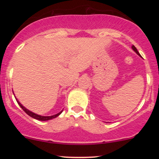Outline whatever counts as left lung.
Here are the masks:
<instances>
[{
	"mask_svg": "<svg viewBox=\"0 0 159 159\" xmlns=\"http://www.w3.org/2000/svg\"><path fill=\"white\" fill-rule=\"evenodd\" d=\"M132 49H133V50H134V52H135L137 53V54H138V55H139V56H140V53L138 52V50H137V48H135V47H134V45H132Z\"/></svg>",
	"mask_w": 159,
	"mask_h": 159,
	"instance_id": "8db88e82",
	"label": "left lung"
}]
</instances>
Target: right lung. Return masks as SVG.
Listing matches in <instances>:
<instances>
[{
  "label": "right lung",
  "mask_w": 159,
  "mask_h": 159,
  "mask_svg": "<svg viewBox=\"0 0 159 159\" xmlns=\"http://www.w3.org/2000/svg\"><path fill=\"white\" fill-rule=\"evenodd\" d=\"M16 101H17V102H18V104H19V106L21 107V108H22V110H23L24 111H25V112L26 113V114H27V115H29V116H31V117L34 118V119L38 120H41V121H45V120H48L54 119V118H55V117H57V116H59V115L61 114V113H62V111H61V112H60V113H58V114H55V115H53V116H40V115H38V114H34V113H33V112H31V111H28V110H27V109L25 108V107L21 105V104L18 101L17 99H16Z\"/></svg>",
  "instance_id": "add662e5"
}]
</instances>
